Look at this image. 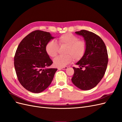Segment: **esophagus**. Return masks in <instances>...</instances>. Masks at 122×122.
Returning <instances> with one entry per match:
<instances>
[{
    "label": "esophagus",
    "mask_w": 122,
    "mask_h": 122,
    "mask_svg": "<svg viewBox=\"0 0 122 122\" xmlns=\"http://www.w3.org/2000/svg\"><path fill=\"white\" fill-rule=\"evenodd\" d=\"M68 69L67 67H61V68H58V70H67Z\"/></svg>",
    "instance_id": "1"
}]
</instances>
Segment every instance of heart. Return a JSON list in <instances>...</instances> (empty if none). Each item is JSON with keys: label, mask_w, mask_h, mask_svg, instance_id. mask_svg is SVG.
<instances>
[{"label": "heart", "mask_w": 122, "mask_h": 122, "mask_svg": "<svg viewBox=\"0 0 122 122\" xmlns=\"http://www.w3.org/2000/svg\"><path fill=\"white\" fill-rule=\"evenodd\" d=\"M58 43L60 46L67 47L64 56H58L53 60L55 67H64L71 63L73 59L78 61L81 59L86 53V44L84 41L79 40V38L71 33H67L60 36L58 39ZM45 50L47 54L51 57L56 56L58 53V46L54 41L47 43Z\"/></svg>", "instance_id": "1"}]
</instances>
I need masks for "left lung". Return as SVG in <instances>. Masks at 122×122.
Instances as JSON below:
<instances>
[{"instance_id":"left-lung-1","label":"left lung","mask_w":122,"mask_h":122,"mask_svg":"<svg viewBox=\"0 0 122 122\" xmlns=\"http://www.w3.org/2000/svg\"><path fill=\"white\" fill-rule=\"evenodd\" d=\"M75 34L84 38L86 49L83 57L76 64L79 68H73L74 73L71 80L79 89L89 90L96 86L104 75L108 61L107 51L103 40L94 33L81 30Z\"/></svg>"}]
</instances>
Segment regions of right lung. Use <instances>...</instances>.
Segmentation results:
<instances>
[{
    "instance_id": "add662e5",
    "label": "right lung",
    "mask_w": 122,
    "mask_h": 122,
    "mask_svg": "<svg viewBox=\"0 0 122 122\" xmlns=\"http://www.w3.org/2000/svg\"><path fill=\"white\" fill-rule=\"evenodd\" d=\"M54 37L48 32L35 30L21 41L14 57L18 79L26 90L39 93L48 87L57 69L46 52L47 43Z\"/></svg>"
}]
</instances>
